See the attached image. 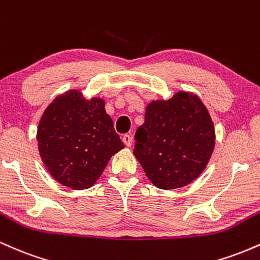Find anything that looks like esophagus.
I'll list each match as a JSON object with an SVG mask.
<instances>
[{"instance_id":"34e87169","label":"esophagus","mask_w":260,"mask_h":260,"mask_svg":"<svg viewBox=\"0 0 260 260\" xmlns=\"http://www.w3.org/2000/svg\"><path fill=\"white\" fill-rule=\"evenodd\" d=\"M122 140H123V143L127 147H131V145H132V137H131L129 134H124V136L122 137Z\"/></svg>"}]
</instances>
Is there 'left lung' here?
I'll list each match as a JSON object with an SVG mask.
<instances>
[{
    "mask_svg": "<svg viewBox=\"0 0 260 260\" xmlns=\"http://www.w3.org/2000/svg\"><path fill=\"white\" fill-rule=\"evenodd\" d=\"M134 139L133 154L149 180L161 189H175L196 180L208 165L215 131L201 99L180 91L149 104Z\"/></svg>",
    "mask_w": 260,
    "mask_h": 260,
    "instance_id": "1",
    "label": "left lung"
}]
</instances>
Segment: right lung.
<instances>
[{"label":"right lung","instance_id":"add662e5","mask_svg":"<svg viewBox=\"0 0 260 260\" xmlns=\"http://www.w3.org/2000/svg\"><path fill=\"white\" fill-rule=\"evenodd\" d=\"M39 153L56 181L72 189L90 188L113 154L124 148L105 111V101L78 90L59 95L38 127Z\"/></svg>","mask_w":260,"mask_h":260}]
</instances>
